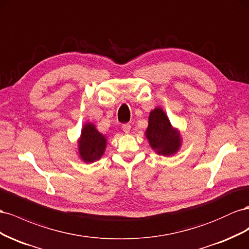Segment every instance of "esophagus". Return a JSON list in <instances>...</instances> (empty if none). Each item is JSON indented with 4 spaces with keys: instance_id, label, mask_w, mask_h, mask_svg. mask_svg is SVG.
Masks as SVG:
<instances>
[{
    "instance_id": "obj_1",
    "label": "esophagus",
    "mask_w": 249,
    "mask_h": 249,
    "mask_svg": "<svg viewBox=\"0 0 249 249\" xmlns=\"http://www.w3.org/2000/svg\"><path fill=\"white\" fill-rule=\"evenodd\" d=\"M122 129H123V131L125 132V133H129V131H130V129H131V125L130 124H123V126H122Z\"/></svg>"
}]
</instances>
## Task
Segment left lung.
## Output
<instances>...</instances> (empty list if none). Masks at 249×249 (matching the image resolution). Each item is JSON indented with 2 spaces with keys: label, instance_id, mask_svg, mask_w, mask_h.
Masks as SVG:
<instances>
[{
  "label": "left lung",
  "instance_id": "1",
  "mask_svg": "<svg viewBox=\"0 0 249 249\" xmlns=\"http://www.w3.org/2000/svg\"><path fill=\"white\" fill-rule=\"evenodd\" d=\"M145 134L151 148L158 154L173 155L181 146L180 133L171 125L169 118L160 107L154 108L149 115Z\"/></svg>",
  "mask_w": 249,
  "mask_h": 249
}]
</instances>
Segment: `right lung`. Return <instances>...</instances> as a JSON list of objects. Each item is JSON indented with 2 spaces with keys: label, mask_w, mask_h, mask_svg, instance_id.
<instances>
[{
  "label": "right lung",
  "mask_w": 249,
  "mask_h": 249,
  "mask_svg": "<svg viewBox=\"0 0 249 249\" xmlns=\"http://www.w3.org/2000/svg\"><path fill=\"white\" fill-rule=\"evenodd\" d=\"M107 140L99 132L94 124H84L80 139L78 140V153L85 162H93L104 154Z\"/></svg>",
  "instance_id": "obj_1"
}]
</instances>
